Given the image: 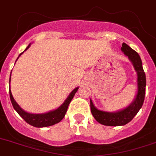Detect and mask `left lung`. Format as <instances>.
Here are the masks:
<instances>
[{"instance_id":"obj_1","label":"left lung","mask_w":156,"mask_h":156,"mask_svg":"<svg viewBox=\"0 0 156 156\" xmlns=\"http://www.w3.org/2000/svg\"><path fill=\"white\" fill-rule=\"evenodd\" d=\"M121 50L126 55L134 66L135 69L137 72L138 92L134 101L125 109L116 112H107L99 110L93 105L90 100V109L95 119L104 126H124L129 122L135 115L137 114L143 104L145 94H146V74L142 68V60L137 52L131 48L129 46L123 43L122 45Z\"/></svg>"}]
</instances>
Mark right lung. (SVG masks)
Here are the masks:
<instances>
[{"label":"right lung","instance_id":"add662e5","mask_svg":"<svg viewBox=\"0 0 156 156\" xmlns=\"http://www.w3.org/2000/svg\"><path fill=\"white\" fill-rule=\"evenodd\" d=\"M30 45H28V47H27L25 50H27L29 48ZM23 53H20V54L19 55V57H20V55ZM10 82V80H9V83ZM77 90H78V87L74 89V90L71 92L70 94L69 95L67 99L65 100L64 103H63L58 109L44 114H32L25 112L24 110H23V109L19 106V105L17 104V103H16L15 100H14V97H13L12 96V93H11V91H10V88L9 89V93H10V101H11V103H12L13 107H14V109L17 111V113H18L28 124L33 126L41 128V127H47L53 126L56 123H58L59 122H60L63 119V117L65 116L66 110H67L68 106H69V103L71 102L73 98L74 95L76 93Z\"/></svg>","mask_w":156,"mask_h":156}]
</instances>
